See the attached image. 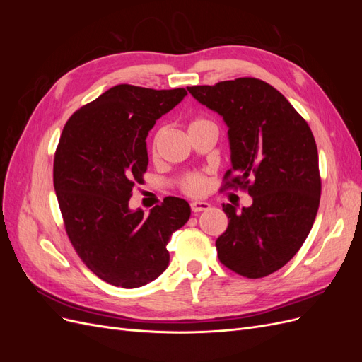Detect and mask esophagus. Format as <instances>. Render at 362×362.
I'll return each mask as SVG.
<instances>
[{
  "mask_svg": "<svg viewBox=\"0 0 362 362\" xmlns=\"http://www.w3.org/2000/svg\"><path fill=\"white\" fill-rule=\"evenodd\" d=\"M190 208H192L193 213H201V211L210 210V204H208V202H202V201H196V202H192V204H190Z\"/></svg>",
  "mask_w": 362,
  "mask_h": 362,
  "instance_id": "esophagus-1",
  "label": "esophagus"
}]
</instances>
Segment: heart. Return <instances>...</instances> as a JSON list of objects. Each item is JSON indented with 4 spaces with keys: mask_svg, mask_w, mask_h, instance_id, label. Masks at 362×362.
<instances>
[{
    "mask_svg": "<svg viewBox=\"0 0 362 362\" xmlns=\"http://www.w3.org/2000/svg\"><path fill=\"white\" fill-rule=\"evenodd\" d=\"M208 124H211L208 119L196 117V119L190 120L189 131L196 128V127H202V125H208ZM160 137H161V131H158V133L154 137V141H152V154H154V156L157 154V145L160 141ZM180 185H181V189H182L184 193H187L190 196H199L206 189V177L202 172H189L181 178Z\"/></svg>",
    "mask_w": 362,
    "mask_h": 362,
    "instance_id": "obj_1",
    "label": "heart"
}]
</instances>
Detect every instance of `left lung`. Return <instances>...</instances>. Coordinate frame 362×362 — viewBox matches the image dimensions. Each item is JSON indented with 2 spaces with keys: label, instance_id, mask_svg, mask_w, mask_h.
<instances>
[{
  "label": "left lung",
  "instance_id": "left-lung-1",
  "mask_svg": "<svg viewBox=\"0 0 362 362\" xmlns=\"http://www.w3.org/2000/svg\"><path fill=\"white\" fill-rule=\"evenodd\" d=\"M187 90L228 127L233 168L225 189L242 187L252 196L242 213L223 204L229 223L216 240L217 257L242 276H267L300 249L319 210L322 180L311 128L286 96L258 78Z\"/></svg>",
  "mask_w": 362,
  "mask_h": 362
}]
</instances>
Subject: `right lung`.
Masks as SVG:
<instances>
[{
  "label": "right lung",
  "instance_id": "add662e5",
  "mask_svg": "<svg viewBox=\"0 0 362 362\" xmlns=\"http://www.w3.org/2000/svg\"><path fill=\"white\" fill-rule=\"evenodd\" d=\"M185 89L117 84L76 110L54 156V190L76 254L98 278L137 288L169 266L170 235L190 217L181 198L164 199L146 216L128 202L148 169L146 136L178 105Z\"/></svg>",
  "mask_w": 362,
  "mask_h": 362
}]
</instances>
